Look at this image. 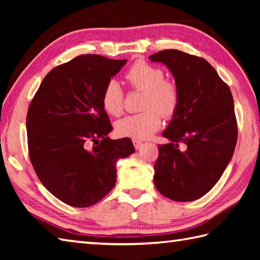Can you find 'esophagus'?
Instances as JSON below:
<instances>
[{
  "label": "esophagus",
  "mask_w": 260,
  "mask_h": 260,
  "mask_svg": "<svg viewBox=\"0 0 260 260\" xmlns=\"http://www.w3.org/2000/svg\"><path fill=\"white\" fill-rule=\"evenodd\" d=\"M133 144H134V147L136 148V150H139V148L142 146V142L140 140H133Z\"/></svg>",
  "instance_id": "34e87169"
}]
</instances>
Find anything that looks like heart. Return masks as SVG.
Instances as JSON below:
<instances>
[{"label": "heart", "mask_w": 260, "mask_h": 260, "mask_svg": "<svg viewBox=\"0 0 260 260\" xmlns=\"http://www.w3.org/2000/svg\"><path fill=\"white\" fill-rule=\"evenodd\" d=\"M126 79L136 89L145 91L143 108L146 110L119 119L115 126L116 132L120 136L135 140L148 139L161 127L159 111L165 117L175 113L180 101L179 90L173 82L164 79L162 69L145 61H137L127 71ZM102 105L109 115L118 116L123 112L124 92L117 80H109L105 86Z\"/></svg>", "instance_id": "b5f03b06"}]
</instances>
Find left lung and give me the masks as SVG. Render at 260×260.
Listing matches in <instances>:
<instances>
[{"mask_svg": "<svg viewBox=\"0 0 260 260\" xmlns=\"http://www.w3.org/2000/svg\"><path fill=\"white\" fill-rule=\"evenodd\" d=\"M150 60L171 71L180 95L162 133L170 142L158 146L154 184L173 201L197 200L212 189L233 158L238 133L234 98L203 58L170 49Z\"/></svg>", "mask_w": 260, "mask_h": 260, "instance_id": "obj_1", "label": "left lung"}]
</instances>
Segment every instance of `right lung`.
<instances>
[{
    "label": "right lung",
    "instance_id": "obj_1",
    "mask_svg": "<svg viewBox=\"0 0 260 260\" xmlns=\"http://www.w3.org/2000/svg\"><path fill=\"white\" fill-rule=\"evenodd\" d=\"M127 60L81 54L42 80L26 115L30 159L41 183L60 201L87 208L116 183V162L135 152L131 139L110 140L102 105L105 86Z\"/></svg>",
    "mask_w": 260,
    "mask_h": 260
}]
</instances>
